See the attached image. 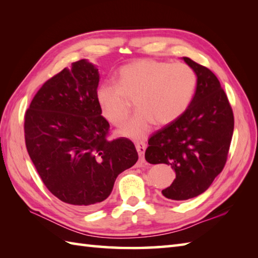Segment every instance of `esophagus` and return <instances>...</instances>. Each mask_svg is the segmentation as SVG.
Segmentation results:
<instances>
[{
  "mask_svg": "<svg viewBox=\"0 0 258 258\" xmlns=\"http://www.w3.org/2000/svg\"><path fill=\"white\" fill-rule=\"evenodd\" d=\"M136 150H138V153L140 155V160H141V163H144L145 164V160H144V153H145V150H146V143L145 142H140V143H136Z\"/></svg>",
  "mask_w": 258,
  "mask_h": 258,
  "instance_id": "obj_1",
  "label": "esophagus"
}]
</instances>
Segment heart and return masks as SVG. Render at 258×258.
Instances as JSON below:
<instances>
[{"mask_svg":"<svg viewBox=\"0 0 258 258\" xmlns=\"http://www.w3.org/2000/svg\"><path fill=\"white\" fill-rule=\"evenodd\" d=\"M197 87V75L189 65L157 59H139L119 70L117 84L105 82L96 92L102 114L120 125L127 118L134 100L138 111L119 133L143 139L153 124L167 125L187 111Z\"/></svg>","mask_w":258,"mask_h":258,"instance_id":"1","label":"heart"}]
</instances>
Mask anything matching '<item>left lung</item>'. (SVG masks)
<instances>
[{
    "instance_id": "1",
    "label": "left lung",
    "mask_w": 258,
    "mask_h": 258,
    "mask_svg": "<svg viewBox=\"0 0 258 258\" xmlns=\"http://www.w3.org/2000/svg\"><path fill=\"white\" fill-rule=\"evenodd\" d=\"M183 59L197 75L193 101L182 116L151 136L145 151L147 162L175 171L173 183L162 190L172 201L193 199L210 187L225 166L234 131L233 109L215 74Z\"/></svg>"
}]
</instances>
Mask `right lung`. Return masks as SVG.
Returning <instances> with one entry per match:
<instances>
[{
    "label": "right lung",
    "instance_id": "right-lung-1",
    "mask_svg": "<svg viewBox=\"0 0 258 258\" xmlns=\"http://www.w3.org/2000/svg\"><path fill=\"white\" fill-rule=\"evenodd\" d=\"M98 69L80 59L47 80L25 113L26 150L43 183L76 210H93L139 160L132 141L107 140L96 92Z\"/></svg>",
    "mask_w": 258,
    "mask_h": 258
}]
</instances>
